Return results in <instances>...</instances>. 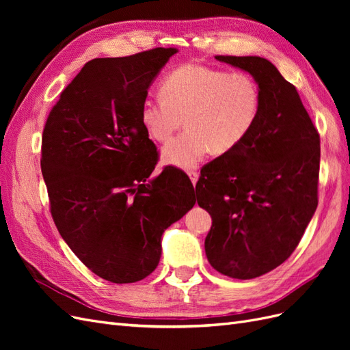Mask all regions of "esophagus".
<instances>
[{"instance_id": "34e87169", "label": "esophagus", "mask_w": 350, "mask_h": 350, "mask_svg": "<svg viewBox=\"0 0 350 350\" xmlns=\"http://www.w3.org/2000/svg\"><path fill=\"white\" fill-rule=\"evenodd\" d=\"M188 176H189V179H191L193 185H196L197 181H198V174L197 172H188Z\"/></svg>"}]
</instances>
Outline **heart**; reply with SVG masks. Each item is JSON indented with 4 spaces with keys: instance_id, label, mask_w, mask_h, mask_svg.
Instances as JSON below:
<instances>
[{
    "instance_id": "heart-1",
    "label": "heart",
    "mask_w": 350,
    "mask_h": 350,
    "mask_svg": "<svg viewBox=\"0 0 350 350\" xmlns=\"http://www.w3.org/2000/svg\"><path fill=\"white\" fill-rule=\"evenodd\" d=\"M162 100L147 99L140 108L146 133L166 143L181 129L187 130L163 147L162 163L194 169L211 150L225 154L247 139L257 122L261 93L257 81L245 72H228L196 64L178 67L162 80Z\"/></svg>"
}]
</instances>
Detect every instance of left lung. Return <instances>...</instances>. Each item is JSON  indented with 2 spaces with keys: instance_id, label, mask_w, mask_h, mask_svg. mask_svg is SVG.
Returning <instances> with one entry per match:
<instances>
[{
  "instance_id": "left-lung-1",
  "label": "left lung",
  "mask_w": 350,
  "mask_h": 350,
  "mask_svg": "<svg viewBox=\"0 0 350 350\" xmlns=\"http://www.w3.org/2000/svg\"><path fill=\"white\" fill-rule=\"evenodd\" d=\"M217 61L250 72L261 93L256 125L234 150L206 165L196 185L211 216V267L234 279L276 269L298 247L319 198L320 135L293 84L261 57Z\"/></svg>"
}]
</instances>
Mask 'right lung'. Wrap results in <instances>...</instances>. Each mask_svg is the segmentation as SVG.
<instances>
[{
    "label": "right lung",
    "instance_id": "obj_1",
    "mask_svg": "<svg viewBox=\"0 0 350 350\" xmlns=\"http://www.w3.org/2000/svg\"><path fill=\"white\" fill-rule=\"evenodd\" d=\"M176 48L94 58L61 93L42 135L51 215L79 260L112 283L157 267L163 232L196 204L175 171L150 178L156 146L140 121L147 90Z\"/></svg>",
    "mask_w": 350,
    "mask_h": 350
}]
</instances>
